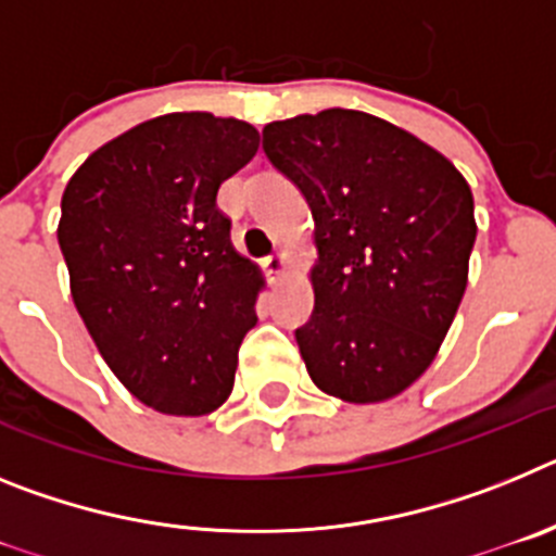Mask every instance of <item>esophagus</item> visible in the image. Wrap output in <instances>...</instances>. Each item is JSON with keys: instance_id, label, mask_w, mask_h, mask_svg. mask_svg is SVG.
Here are the masks:
<instances>
[{"instance_id": "obj_1", "label": "esophagus", "mask_w": 556, "mask_h": 556, "mask_svg": "<svg viewBox=\"0 0 556 556\" xmlns=\"http://www.w3.org/2000/svg\"><path fill=\"white\" fill-rule=\"evenodd\" d=\"M283 269H287V253H283V250H275L267 258V273L278 278V275H283Z\"/></svg>"}]
</instances>
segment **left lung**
Returning <instances> with one entry per match:
<instances>
[{
	"instance_id": "1",
	"label": "left lung",
	"mask_w": 556,
	"mask_h": 556,
	"mask_svg": "<svg viewBox=\"0 0 556 556\" xmlns=\"http://www.w3.org/2000/svg\"><path fill=\"white\" fill-rule=\"evenodd\" d=\"M264 152L314 217V312L294 331L308 376L348 404L404 392L468 287V180L412 132L345 108L273 122Z\"/></svg>"
}]
</instances>
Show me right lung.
Here are the masks:
<instances>
[{
    "label": "right lung",
    "mask_w": 556,
    "mask_h": 556,
    "mask_svg": "<svg viewBox=\"0 0 556 556\" xmlns=\"http://www.w3.org/2000/svg\"><path fill=\"white\" fill-rule=\"evenodd\" d=\"M258 130L214 113H166L91 152L61 200L72 298L113 376L164 415L228 401L262 269L230 244L223 180Z\"/></svg>",
    "instance_id": "obj_1"
}]
</instances>
